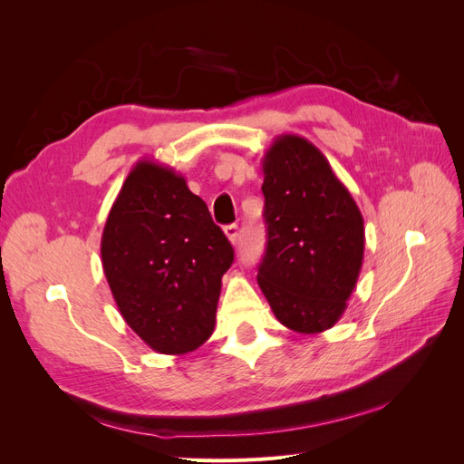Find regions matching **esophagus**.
<instances>
[{"mask_svg": "<svg viewBox=\"0 0 464 464\" xmlns=\"http://www.w3.org/2000/svg\"><path fill=\"white\" fill-rule=\"evenodd\" d=\"M224 234H227L230 244H236L237 242V236H240V228H237V224H228V227L224 228Z\"/></svg>", "mask_w": 464, "mask_h": 464, "instance_id": "1", "label": "esophagus"}]
</instances>
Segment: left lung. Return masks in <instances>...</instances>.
Masks as SVG:
<instances>
[{
	"label": "left lung",
	"instance_id": "1",
	"mask_svg": "<svg viewBox=\"0 0 464 464\" xmlns=\"http://www.w3.org/2000/svg\"><path fill=\"white\" fill-rule=\"evenodd\" d=\"M266 249L257 283L275 317L304 334L331 329L363 261V218L323 152L278 135L263 157Z\"/></svg>",
	"mask_w": 464,
	"mask_h": 464
}]
</instances>
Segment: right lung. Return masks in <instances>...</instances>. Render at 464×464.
<instances>
[{
    "instance_id": "obj_1",
    "label": "right lung",
    "mask_w": 464,
    "mask_h": 464,
    "mask_svg": "<svg viewBox=\"0 0 464 464\" xmlns=\"http://www.w3.org/2000/svg\"><path fill=\"white\" fill-rule=\"evenodd\" d=\"M102 269L125 323L160 354H188L215 331L234 249L186 178L139 160L111 205Z\"/></svg>"
}]
</instances>
